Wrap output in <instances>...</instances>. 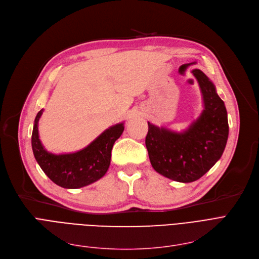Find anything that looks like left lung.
I'll return each mask as SVG.
<instances>
[{
  "mask_svg": "<svg viewBox=\"0 0 259 259\" xmlns=\"http://www.w3.org/2000/svg\"><path fill=\"white\" fill-rule=\"evenodd\" d=\"M192 73L198 81L203 110L181 133L158 127L152 123L145 138L154 169L168 179L193 182L202 177L223 156L229 136L228 114L215 85L200 69Z\"/></svg>",
  "mask_w": 259,
  "mask_h": 259,
  "instance_id": "1",
  "label": "left lung"
}]
</instances>
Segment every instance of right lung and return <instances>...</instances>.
<instances>
[{
    "label": "right lung",
    "mask_w": 259,
    "mask_h": 259,
    "mask_svg": "<svg viewBox=\"0 0 259 259\" xmlns=\"http://www.w3.org/2000/svg\"><path fill=\"white\" fill-rule=\"evenodd\" d=\"M42 114L43 109L34 119L31 146L36 162L47 177L65 189H79L102 178L109 167L114 143L124 131V124L118 123L108 127L81 151L55 155L48 153L39 139L38 122Z\"/></svg>",
    "instance_id": "obj_1"
}]
</instances>
